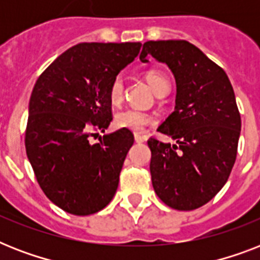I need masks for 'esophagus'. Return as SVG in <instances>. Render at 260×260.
I'll return each mask as SVG.
<instances>
[{
    "label": "esophagus",
    "mask_w": 260,
    "mask_h": 260,
    "mask_svg": "<svg viewBox=\"0 0 260 260\" xmlns=\"http://www.w3.org/2000/svg\"><path fill=\"white\" fill-rule=\"evenodd\" d=\"M135 140L138 143H143L147 140V136H143V135L140 134H135Z\"/></svg>",
    "instance_id": "obj_1"
}]
</instances>
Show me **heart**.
<instances>
[{
    "instance_id": "heart-1",
    "label": "heart",
    "mask_w": 260,
    "mask_h": 260,
    "mask_svg": "<svg viewBox=\"0 0 260 260\" xmlns=\"http://www.w3.org/2000/svg\"><path fill=\"white\" fill-rule=\"evenodd\" d=\"M147 82L150 83V86L155 91V94L160 93L162 90L170 87V82L166 78V75L158 70H150L146 73ZM109 100L113 105H118L122 101L124 97V81L121 75H117L112 81L109 86ZM155 122L154 116L148 112L143 110L129 109L120 110L114 116V125L121 129H128L132 132H143L147 126L152 125Z\"/></svg>"
}]
</instances>
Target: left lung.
I'll list each match as a JSON object with an SVG mask.
<instances>
[{
    "instance_id": "left-lung-1",
    "label": "left lung",
    "mask_w": 260,
    "mask_h": 260,
    "mask_svg": "<svg viewBox=\"0 0 260 260\" xmlns=\"http://www.w3.org/2000/svg\"><path fill=\"white\" fill-rule=\"evenodd\" d=\"M147 55L166 63L177 83L175 109L158 128L177 144L148 140L152 186L173 209H197L221 190L236 160L242 120L234 89L225 71L186 40L146 42L143 63Z\"/></svg>"
}]
</instances>
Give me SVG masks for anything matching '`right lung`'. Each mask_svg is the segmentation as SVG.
<instances>
[{
	"label": "right lung",
	"instance_id": "1",
	"mask_svg": "<svg viewBox=\"0 0 260 260\" xmlns=\"http://www.w3.org/2000/svg\"><path fill=\"white\" fill-rule=\"evenodd\" d=\"M142 43H79L55 59L35 83L25 150L47 197L67 213L87 216L116 194L134 135L128 129L90 136L112 121L109 86Z\"/></svg>",
	"mask_w": 260,
	"mask_h": 260
}]
</instances>
